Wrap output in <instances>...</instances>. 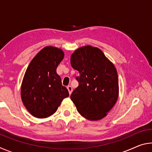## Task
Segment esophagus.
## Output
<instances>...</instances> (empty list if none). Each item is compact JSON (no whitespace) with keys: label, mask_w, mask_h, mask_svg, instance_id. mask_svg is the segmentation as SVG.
Instances as JSON below:
<instances>
[{"label":"esophagus","mask_w":152,"mask_h":152,"mask_svg":"<svg viewBox=\"0 0 152 152\" xmlns=\"http://www.w3.org/2000/svg\"><path fill=\"white\" fill-rule=\"evenodd\" d=\"M67 88L68 90V92H69V94H71L72 92V88L71 86H67Z\"/></svg>","instance_id":"1"}]
</instances>
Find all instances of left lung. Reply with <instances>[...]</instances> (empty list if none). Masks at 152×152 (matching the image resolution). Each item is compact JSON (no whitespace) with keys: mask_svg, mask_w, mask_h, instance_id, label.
Wrapping results in <instances>:
<instances>
[{"mask_svg":"<svg viewBox=\"0 0 152 152\" xmlns=\"http://www.w3.org/2000/svg\"><path fill=\"white\" fill-rule=\"evenodd\" d=\"M78 70V86L70 99L82 116L91 121L101 119L116 103L119 80L115 66L100 49L87 45L77 49L70 58Z\"/></svg>","mask_w":152,"mask_h":152,"instance_id":"8db88e82","label":"left lung"}]
</instances>
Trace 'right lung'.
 I'll return each mask as SVG.
<instances>
[{"label":"right lung","instance_id":"right-lung-1","mask_svg":"<svg viewBox=\"0 0 152 152\" xmlns=\"http://www.w3.org/2000/svg\"><path fill=\"white\" fill-rule=\"evenodd\" d=\"M61 49L48 46L36 55L28 66L23 80L20 94L31 114L37 118L50 117L69 96L61 84L56 69L63 60Z\"/></svg>","mask_w":152,"mask_h":152}]
</instances>
